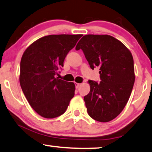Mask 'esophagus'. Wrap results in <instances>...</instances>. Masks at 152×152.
<instances>
[{"label":"esophagus","instance_id":"1","mask_svg":"<svg viewBox=\"0 0 152 152\" xmlns=\"http://www.w3.org/2000/svg\"><path fill=\"white\" fill-rule=\"evenodd\" d=\"M75 88H78L79 86H80V83H75Z\"/></svg>","mask_w":152,"mask_h":152}]
</instances>
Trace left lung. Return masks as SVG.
Listing matches in <instances>:
<instances>
[{
	"mask_svg": "<svg viewBox=\"0 0 152 152\" xmlns=\"http://www.w3.org/2000/svg\"><path fill=\"white\" fill-rule=\"evenodd\" d=\"M75 49L83 50L90 67H99L101 81L88 80L91 91L83 99L88 114L99 122H108L121 113L135 81L131 52L108 35H86Z\"/></svg>",
	"mask_w": 152,
	"mask_h": 152,
	"instance_id": "1",
	"label": "left lung"
}]
</instances>
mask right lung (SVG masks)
Returning a JSON list of instances; mask_svg holds the SVG:
<instances>
[{
    "instance_id": "add662e5",
    "label": "right lung",
    "mask_w": 152,
    "mask_h": 152,
    "mask_svg": "<svg viewBox=\"0 0 152 152\" xmlns=\"http://www.w3.org/2000/svg\"><path fill=\"white\" fill-rule=\"evenodd\" d=\"M81 36H47L24 52L20 70L21 88L32 108L43 117L53 118L63 114L75 95V83L60 80L56 75Z\"/></svg>"
}]
</instances>
